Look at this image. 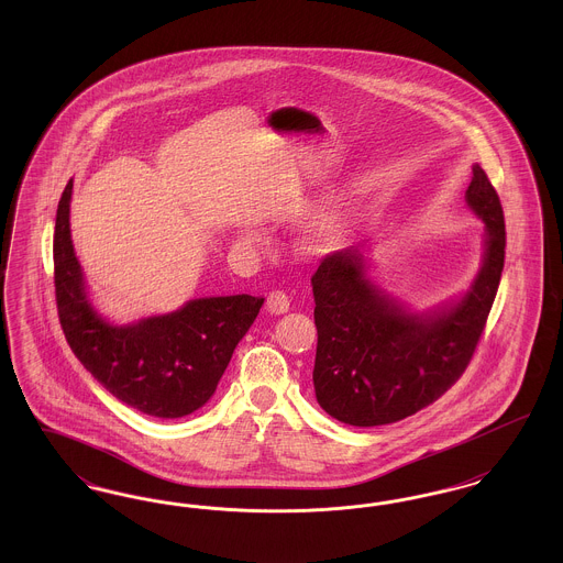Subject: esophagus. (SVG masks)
<instances>
[{"instance_id":"obj_1","label":"esophagus","mask_w":563,"mask_h":563,"mask_svg":"<svg viewBox=\"0 0 563 563\" xmlns=\"http://www.w3.org/2000/svg\"><path fill=\"white\" fill-rule=\"evenodd\" d=\"M289 303H291L289 295L285 291H272L268 295V301H266L268 312H272V314H285L289 310Z\"/></svg>"}]
</instances>
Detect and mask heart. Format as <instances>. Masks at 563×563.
<instances>
[{
  "label": "heart",
  "mask_w": 563,
  "mask_h": 563,
  "mask_svg": "<svg viewBox=\"0 0 563 563\" xmlns=\"http://www.w3.org/2000/svg\"><path fill=\"white\" fill-rule=\"evenodd\" d=\"M356 200L349 198L340 205H335L329 213L322 214L321 219L314 221V225L310 228L308 242L314 249H324V246H335L338 242L344 239V234L349 232L350 223L356 214Z\"/></svg>",
  "instance_id": "1"
}]
</instances>
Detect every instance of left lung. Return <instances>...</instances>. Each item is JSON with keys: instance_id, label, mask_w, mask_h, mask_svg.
<instances>
[{"instance_id": "obj_1", "label": "left lung", "mask_w": 563, "mask_h": 563, "mask_svg": "<svg viewBox=\"0 0 563 563\" xmlns=\"http://www.w3.org/2000/svg\"><path fill=\"white\" fill-rule=\"evenodd\" d=\"M466 202L485 221L483 266L454 306L409 314L365 278L363 255L346 246L312 276L319 333L314 393L322 409L352 427L402 420L445 395L482 340L505 268V213L479 164Z\"/></svg>"}]
</instances>
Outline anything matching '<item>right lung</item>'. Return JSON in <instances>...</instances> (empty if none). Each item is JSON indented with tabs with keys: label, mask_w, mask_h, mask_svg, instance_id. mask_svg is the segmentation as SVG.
Masks as SVG:
<instances>
[{
	"label": "right lung",
	"mask_w": 563,
	"mask_h": 563,
	"mask_svg": "<svg viewBox=\"0 0 563 563\" xmlns=\"http://www.w3.org/2000/svg\"><path fill=\"white\" fill-rule=\"evenodd\" d=\"M71 188L74 181L58 200L53 244L56 310L69 349L118 401L162 420L189 416L213 397L264 297L191 299L164 317L109 324L84 294L69 230Z\"/></svg>",
	"instance_id": "1"
}]
</instances>
